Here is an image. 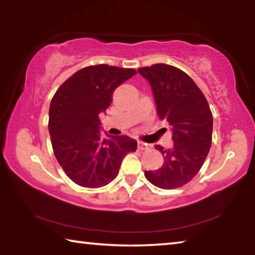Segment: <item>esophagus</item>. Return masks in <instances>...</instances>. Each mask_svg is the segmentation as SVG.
I'll return each mask as SVG.
<instances>
[{
	"instance_id": "obj_1",
	"label": "esophagus",
	"mask_w": 255,
	"mask_h": 255,
	"mask_svg": "<svg viewBox=\"0 0 255 255\" xmlns=\"http://www.w3.org/2000/svg\"><path fill=\"white\" fill-rule=\"evenodd\" d=\"M138 149H140V150L148 149V145L144 143V141H138Z\"/></svg>"
}]
</instances>
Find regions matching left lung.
Returning <instances> with one entry per match:
<instances>
[{"instance_id":"obj_1","label":"left lung","mask_w":255,"mask_h":255,"mask_svg":"<svg viewBox=\"0 0 255 255\" xmlns=\"http://www.w3.org/2000/svg\"><path fill=\"white\" fill-rule=\"evenodd\" d=\"M150 84L158 117L169 123L173 147L155 148L163 165L145 171L150 183L161 189H176L190 182L201 169L211 146L213 115L204 93L183 71L166 64L138 68Z\"/></svg>"}]
</instances>
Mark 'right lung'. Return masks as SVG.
Returning <instances> with one entry per match:
<instances>
[{
    "instance_id": "add662e5",
    "label": "right lung",
    "mask_w": 255,
    "mask_h": 255,
    "mask_svg": "<svg viewBox=\"0 0 255 255\" xmlns=\"http://www.w3.org/2000/svg\"><path fill=\"white\" fill-rule=\"evenodd\" d=\"M136 73L107 64L84 67L51 99L48 129L54 154L68 178L81 187L110 183L124 157L137 148V141L128 136H103L99 118L111 105L115 90Z\"/></svg>"
}]
</instances>
